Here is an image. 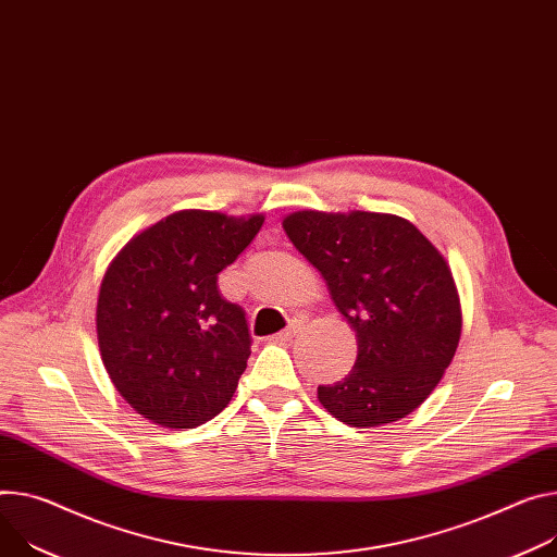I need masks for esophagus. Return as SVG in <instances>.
Returning a JSON list of instances; mask_svg holds the SVG:
<instances>
[{
  "instance_id": "1",
  "label": "esophagus",
  "mask_w": 557,
  "mask_h": 557,
  "mask_svg": "<svg viewBox=\"0 0 557 557\" xmlns=\"http://www.w3.org/2000/svg\"><path fill=\"white\" fill-rule=\"evenodd\" d=\"M299 326H301V324L293 320L284 331H280V333L275 335V339H280V342H288V339H293V337H295V333L299 331Z\"/></svg>"
}]
</instances>
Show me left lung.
<instances>
[{"label": "left lung", "instance_id": "8db88e82", "mask_svg": "<svg viewBox=\"0 0 557 557\" xmlns=\"http://www.w3.org/2000/svg\"><path fill=\"white\" fill-rule=\"evenodd\" d=\"M282 226L358 337L350 373L318 386L322 407L358 429L413 413L462 335L460 295L442 252L391 213L295 211Z\"/></svg>", "mask_w": 557, "mask_h": 557}]
</instances>
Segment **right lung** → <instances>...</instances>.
Here are the masks:
<instances>
[{"label":"right lung","instance_id":"1","mask_svg":"<svg viewBox=\"0 0 557 557\" xmlns=\"http://www.w3.org/2000/svg\"><path fill=\"white\" fill-rule=\"evenodd\" d=\"M264 215L177 211L131 237L97 295V344L131 407L153 424L195 429L226 409L250 356L242 307L218 275Z\"/></svg>","mask_w":557,"mask_h":557}]
</instances>
